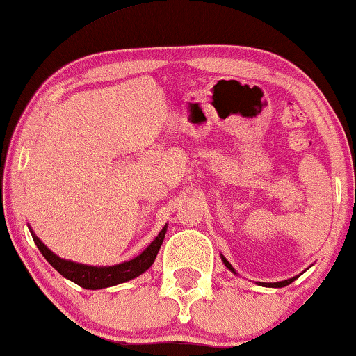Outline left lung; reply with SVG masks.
I'll return each mask as SVG.
<instances>
[{
	"instance_id": "left-lung-1",
	"label": "left lung",
	"mask_w": 356,
	"mask_h": 356,
	"mask_svg": "<svg viewBox=\"0 0 356 356\" xmlns=\"http://www.w3.org/2000/svg\"><path fill=\"white\" fill-rule=\"evenodd\" d=\"M221 259H222V262H225V266L227 267V269H229L231 272H234V274H236L234 267H232V266L229 264V262L226 261V257L221 256ZM297 277H299V275H297ZM297 277H292V279H287V280H280V282H259V285H266V287H285V285L292 284L293 280H296Z\"/></svg>"
}]
</instances>
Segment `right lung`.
<instances>
[{"instance_id":"add662e5","label":"right lung","mask_w":356,"mask_h":356,"mask_svg":"<svg viewBox=\"0 0 356 356\" xmlns=\"http://www.w3.org/2000/svg\"><path fill=\"white\" fill-rule=\"evenodd\" d=\"M166 227L168 226L165 225L163 229L158 232L156 238L152 241V244L148 245L140 256L134 257L131 261L122 262V264L108 266V267L86 266V264H79V262L65 261V259H60L59 256H56L51 249H47L33 231H31V234H33L34 243H36L38 249L41 251L42 256L46 257V261L49 262V264L54 267L60 275H64L65 279L72 280V282L81 285V287L95 291V289H105V287H112V285L127 282V280L138 277V275L143 274L145 270L150 269L153 262H155L158 251H160L161 243H163L165 239Z\"/></svg>"}]
</instances>
